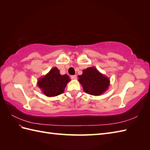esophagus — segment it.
Here are the masks:
<instances>
[{
	"label": "esophagus",
	"mask_w": 150,
	"mask_h": 150,
	"mask_svg": "<svg viewBox=\"0 0 150 150\" xmlns=\"http://www.w3.org/2000/svg\"><path fill=\"white\" fill-rule=\"evenodd\" d=\"M70 77H71V79H73V80H74V79H77V75H71Z\"/></svg>",
	"instance_id": "1"
}]
</instances>
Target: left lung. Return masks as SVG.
<instances>
[{
  "label": "left lung",
  "mask_w": 150,
  "mask_h": 150,
  "mask_svg": "<svg viewBox=\"0 0 150 150\" xmlns=\"http://www.w3.org/2000/svg\"><path fill=\"white\" fill-rule=\"evenodd\" d=\"M78 77L84 92L91 95H102L110 85V79L94 67L84 69L82 74Z\"/></svg>",
  "instance_id": "left-lung-1"
}]
</instances>
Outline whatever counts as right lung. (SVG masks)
Here are the masks:
<instances>
[{
  "mask_svg": "<svg viewBox=\"0 0 150 150\" xmlns=\"http://www.w3.org/2000/svg\"><path fill=\"white\" fill-rule=\"evenodd\" d=\"M69 81L68 75H60L58 68L55 67L47 74L39 79L37 85L47 97H55L63 93L67 83Z\"/></svg>",
  "mask_w": 150,
  "mask_h": 150,
  "instance_id": "1",
  "label": "right lung"
}]
</instances>
